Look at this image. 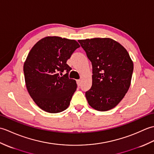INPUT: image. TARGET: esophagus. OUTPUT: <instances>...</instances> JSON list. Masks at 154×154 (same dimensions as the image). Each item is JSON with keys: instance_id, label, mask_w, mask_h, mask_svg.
Masks as SVG:
<instances>
[{"instance_id": "obj_1", "label": "esophagus", "mask_w": 154, "mask_h": 154, "mask_svg": "<svg viewBox=\"0 0 154 154\" xmlns=\"http://www.w3.org/2000/svg\"><path fill=\"white\" fill-rule=\"evenodd\" d=\"M77 83L78 85L80 86V85H81V80H80V79H79V80H77Z\"/></svg>"}]
</instances>
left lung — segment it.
I'll list each match as a JSON object with an SVG mask.
<instances>
[{"label": "left lung", "instance_id": "left-lung-1", "mask_svg": "<svg viewBox=\"0 0 154 154\" xmlns=\"http://www.w3.org/2000/svg\"><path fill=\"white\" fill-rule=\"evenodd\" d=\"M93 67L92 87L85 93L94 109L107 111L117 106L128 91L134 64L128 52L109 38L78 40Z\"/></svg>", "mask_w": 154, "mask_h": 154}]
</instances>
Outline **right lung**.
I'll return each instance as SVG.
<instances>
[{
    "mask_svg": "<svg viewBox=\"0 0 154 154\" xmlns=\"http://www.w3.org/2000/svg\"><path fill=\"white\" fill-rule=\"evenodd\" d=\"M80 45L77 41L59 36L39 40L29 52L24 63L28 92L38 106L45 112L58 113L69 106L77 89L76 81L69 79L71 68L68 59ZM67 73L61 77L59 73Z\"/></svg>",
    "mask_w": 154,
    "mask_h": 154,
    "instance_id": "1",
    "label": "right lung"
}]
</instances>
